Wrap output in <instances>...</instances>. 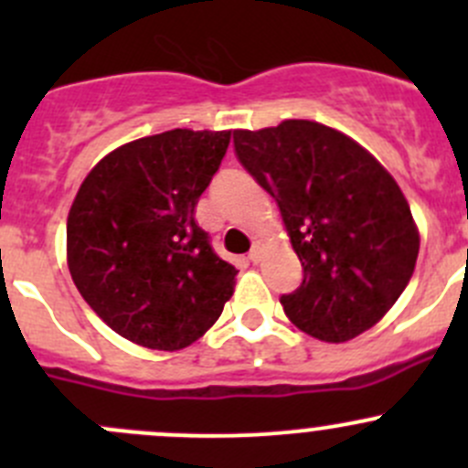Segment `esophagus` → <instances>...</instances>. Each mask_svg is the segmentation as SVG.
Wrapping results in <instances>:
<instances>
[{"label": "esophagus", "instance_id": "34e87169", "mask_svg": "<svg viewBox=\"0 0 468 468\" xmlns=\"http://www.w3.org/2000/svg\"><path fill=\"white\" fill-rule=\"evenodd\" d=\"M261 258H262V247H261V242H256L251 247V251H249V261L261 262Z\"/></svg>", "mask_w": 468, "mask_h": 468}]
</instances>
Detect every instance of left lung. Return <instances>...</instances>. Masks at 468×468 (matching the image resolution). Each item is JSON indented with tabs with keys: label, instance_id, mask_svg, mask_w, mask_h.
I'll list each match as a JSON object with an SVG mask.
<instances>
[{
	"label": "left lung",
	"instance_id": "1",
	"mask_svg": "<svg viewBox=\"0 0 468 468\" xmlns=\"http://www.w3.org/2000/svg\"><path fill=\"white\" fill-rule=\"evenodd\" d=\"M235 154L276 199L303 281L281 303L322 342L385 317L412 278L419 230L391 174L348 135L310 120L235 131Z\"/></svg>",
	"mask_w": 468,
	"mask_h": 468
}]
</instances>
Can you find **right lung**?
I'll list each match as a JSON object with an SVG mask.
<instances>
[{
	"label": "right lung",
	"mask_w": 468,
	"mask_h": 468,
	"mask_svg": "<svg viewBox=\"0 0 468 468\" xmlns=\"http://www.w3.org/2000/svg\"><path fill=\"white\" fill-rule=\"evenodd\" d=\"M230 131L174 129L103 155L68 217V267L90 308L129 342L190 346L219 319L238 269L195 221Z\"/></svg>",
	"instance_id": "1"
}]
</instances>
